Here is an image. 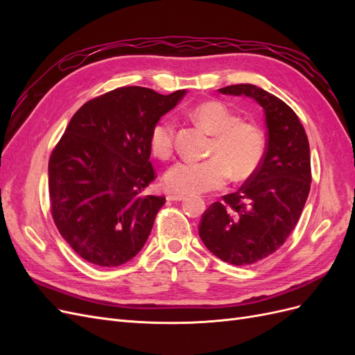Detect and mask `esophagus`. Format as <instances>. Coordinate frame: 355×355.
Here are the masks:
<instances>
[{
  "label": "esophagus",
  "mask_w": 355,
  "mask_h": 355,
  "mask_svg": "<svg viewBox=\"0 0 355 355\" xmlns=\"http://www.w3.org/2000/svg\"><path fill=\"white\" fill-rule=\"evenodd\" d=\"M187 197L185 196H178V194H168L167 200L168 201H184Z\"/></svg>",
  "instance_id": "obj_1"
}]
</instances>
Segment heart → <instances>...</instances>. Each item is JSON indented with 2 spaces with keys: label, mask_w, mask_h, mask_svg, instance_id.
I'll list each match as a JSON object with an SVG mask.
<instances>
[{
  "label": "heart",
  "mask_w": 355,
  "mask_h": 355,
  "mask_svg": "<svg viewBox=\"0 0 355 355\" xmlns=\"http://www.w3.org/2000/svg\"><path fill=\"white\" fill-rule=\"evenodd\" d=\"M191 118L210 133L211 142L206 161H178L163 176L167 192L197 196L222 189L230 179L244 180L259 167L265 154V139L254 124L239 121L220 102H204L189 112ZM149 146L155 157L164 159L173 153L175 125L161 118L149 135Z\"/></svg>",
  "instance_id": "obj_1"
}]
</instances>
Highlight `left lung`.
<instances>
[{"label":"left lung","instance_id":"1","mask_svg":"<svg viewBox=\"0 0 355 355\" xmlns=\"http://www.w3.org/2000/svg\"><path fill=\"white\" fill-rule=\"evenodd\" d=\"M259 103L268 128L262 163L239 192L223 196L202 214L200 239L219 259L252 265L280 249L296 227L311 188L309 144L287 103L253 84L219 89Z\"/></svg>","mask_w":355,"mask_h":355}]
</instances>
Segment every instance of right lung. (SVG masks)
<instances>
[{"label":"right lung","instance_id":"right-lung-1","mask_svg":"<svg viewBox=\"0 0 355 355\" xmlns=\"http://www.w3.org/2000/svg\"><path fill=\"white\" fill-rule=\"evenodd\" d=\"M185 94L121 87L71 118L49 161V192L60 235L83 259L118 266L142 250L166 202L144 194L155 178L149 135Z\"/></svg>","mask_w":355,"mask_h":355}]
</instances>
